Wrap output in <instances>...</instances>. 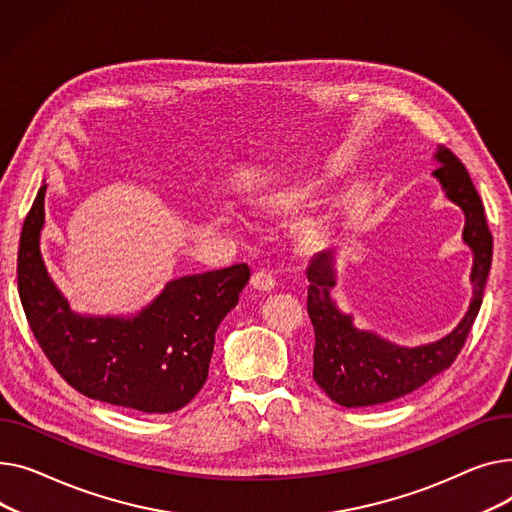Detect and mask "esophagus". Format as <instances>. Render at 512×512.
Wrapping results in <instances>:
<instances>
[{
    "label": "esophagus",
    "instance_id": "34e87169",
    "mask_svg": "<svg viewBox=\"0 0 512 512\" xmlns=\"http://www.w3.org/2000/svg\"><path fill=\"white\" fill-rule=\"evenodd\" d=\"M250 285H252V289H256L260 293H270L275 289V279H273V275L266 273V270H258V273L252 275Z\"/></svg>",
    "mask_w": 512,
    "mask_h": 512
}]
</instances>
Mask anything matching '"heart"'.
Listing matches in <instances>:
<instances>
[{"label": "heart", "mask_w": 512, "mask_h": 512, "mask_svg": "<svg viewBox=\"0 0 512 512\" xmlns=\"http://www.w3.org/2000/svg\"><path fill=\"white\" fill-rule=\"evenodd\" d=\"M312 200V188L308 184H291V186H281L262 194L256 204L262 210V213L270 217H291L299 213L304 206H308ZM299 244L304 248H312L318 242V229L312 221H306L299 225L297 229Z\"/></svg>", "instance_id": "heart-1"}]
</instances>
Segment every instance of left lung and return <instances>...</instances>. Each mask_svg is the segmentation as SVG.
I'll list each match as a JSON object with an SVG mask.
<instances>
[{
	"instance_id": "1",
	"label": "left lung",
	"mask_w": 512,
	"mask_h": 512,
	"mask_svg": "<svg viewBox=\"0 0 512 512\" xmlns=\"http://www.w3.org/2000/svg\"><path fill=\"white\" fill-rule=\"evenodd\" d=\"M438 169L432 173L444 196L465 215L463 242L473 254V295L461 322L438 341L405 347L380 337L374 330L357 328L351 314L339 310L333 289L337 285L335 250L318 252L308 270V314L314 324V380L324 393L343 407H372L401 399L436 374L450 368L463 349L469 330L482 308L484 289L492 266V233L484 204L465 165L438 146Z\"/></svg>"
}]
</instances>
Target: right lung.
<instances>
[{
    "label": "right lung",
    "instance_id": "obj_1",
    "mask_svg": "<svg viewBox=\"0 0 512 512\" xmlns=\"http://www.w3.org/2000/svg\"><path fill=\"white\" fill-rule=\"evenodd\" d=\"M45 192L39 188L18 250V293L26 320L53 368L88 399L140 413H173L202 388L215 333L250 281L246 264L169 281L128 316L70 308L41 254Z\"/></svg>",
    "mask_w": 512,
    "mask_h": 512
}]
</instances>
